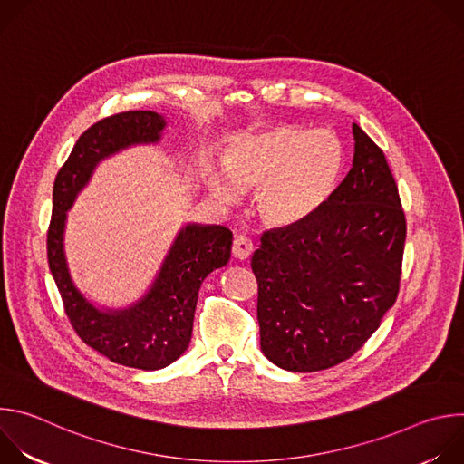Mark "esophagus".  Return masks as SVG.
I'll use <instances>...</instances> for the list:
<instances>
[{"instance_id":"obj_1","label":"esophagus","mask_w":464,"mask_h":464,"mask_svg":"<svg viewBox=\"0 0 464 464\" xmlns=\"http://www.w3.org/2000/svg\"><path fill=\"white\" fill-rule=\"evenodd\" d=\"M233 256L235 258H238V260H246V258H249L251 256V253H253V242L247 238V237H244V235H238L237 238H235V242H233Z\"/></svg>"}]
</instances>
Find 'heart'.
I'll list each match as a JSON object with an SVG mask.
<instances>
[{
    "label": "heart",
    "mask_w": 464,
    "mask_h": 464,
    "mask_svg": "<svg viewBox=\"0 0 464 464\" xmlns=\"http://www.w3.org/2000/svg\"><path fill=\"white\" fill-rule=\"evenodd\" d=\"M220 170L208 160L200 178L213 200L238 204L255 190L258 217L274 227H294L314 217L334 194L343 170V147L328 130L272 126L231 141Z\"/></svg>",
    "instance_id": "obj_1"
}]
</instances>
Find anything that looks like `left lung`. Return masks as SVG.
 <instances>
[{
  "label": "left lung",
  "mask_w": 464,
  "mask_h": 464,
  "mask_svg": "<svg viewBox=\"0 0 464 464\" xmlns=\"http://www.w3.org/2000/svg\"><path fill=\"white\" fill-rule=\"evenodd\" d=\"M353 167L306 222L264 233L258 283L260 349L292 372L351 358L399 295L406 218L382 149L354 122Z\"/></svg>",
  "instance_id": "obj_1"
}]
</instances>
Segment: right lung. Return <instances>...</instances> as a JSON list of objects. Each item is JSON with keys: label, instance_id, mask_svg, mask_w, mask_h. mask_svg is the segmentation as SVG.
<instances>
[{"label": "right lung", "instance_id": "add662e5", "mask_svg": "<svg viewBox=\"0 0 464 464\" xmlns=\"http://www.w3.org/2000/svg\"><path fill=\"white\" fill-rule=\"evenodd\" d=\"M167 122L161 113L136 110L90 126L54 179L47 233L49 270L77 334L108 360L141 371L163 369L187 351L198 292L211 272L227 264L231 231L215 224L181 226L147 292L117 308L97 304L77 286L63 238L68 211L95 169L126 149L158 145Z\"/></svg>", "mask_w": 464, "mask_h": 464}]
</instances>
